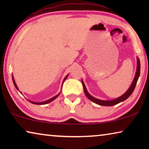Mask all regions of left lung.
I'll use <instances>...</instances> for the list:
<instances>
[{"mask_svg":"<svg viewBox=\"0 0 149 149\" xmlns=\"http://www.w3.org/2000/svg\"><path fill=\"white\" fill-rule=\"evenodd\" d=\"M140 68H141L140 60H139V59L137 58V72H136L135 76L134 79H133V81L132 83V85H131L130 87L129 88V89H128L127 91H126L124 93V94H123L122 96H121L120 97L118 98V99H116L112 100H102L97 99H96V98L92 97V96L90 95L89 94V93L87 92V91L86 89V87H85V86L84 83L81 80V83L83 84V87H84V92L85 93V95H86L88 99L91 100V101L94 102L95 103H96V104H99V105H101V106H106V107H110V106H114L115 104H118V103H120L121 102L123 101V100L127 99V98L132 94V93L133 92V91H134L135 88L136 84H137V80L139 79V77Z\"/></svg>","mask_w":149,"mask_h":149,"instance_id":"1","label":"left lung"}]
</instances>
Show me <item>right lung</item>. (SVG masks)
Segmentation results:
<instances>
[{
    "label": "right lung",
    "instance_id": "1",
    "mask_svg": "<svg viewBox=\"0 0 149 149\" xmlns=\"http://www.w3.org/2000/svg\"><path fill=\"white\" fill-rule=\"evenodd\" d=\"M68 75H66V77H65L64 78V81H63V83H64V81L65 80V79H66V78L68 77ZM12 80H13V83H14V86H15V87H16V89H17V90H18V88H17V85H16V83H15V81H14V79L13 76H12ZM59 95H60V94L57 95L56 96H55V97H52V99H50L48 100H46V101H45V102H33V101H30V102H31L32 103V104H39V105H41V104H48V103H49V102H52V100H54L55 99H56V98H57L58 97Z\"/></svg>",
    "mask_w": 149,
    "mask_h": 149
}]
</instances>
